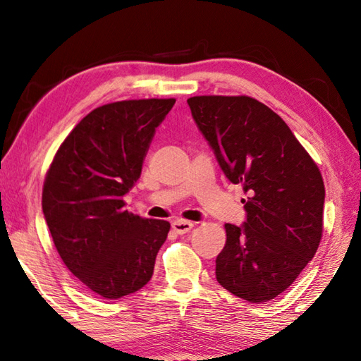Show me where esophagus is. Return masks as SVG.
I'll list each match as a JSON object with an SVG mask.
<instances>
[{"label": "esophagus", "instance_id": "obj_1", "mask_svg": "<svg viewBox=\"0 0 361 361\" xmlns=\"http://www.w3.org/2000/svg\"><path fill=\"white\" fill-rule=\"evenodd\" d=\"M192 228H194L192 221H188V220H183V219H176V220L172 221V229L176 234H186Z\"/></svg>", "mask_w": 361, "mask_h": 361}]
</instances>
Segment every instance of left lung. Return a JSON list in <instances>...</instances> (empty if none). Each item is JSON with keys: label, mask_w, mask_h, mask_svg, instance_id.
Returning a JSON list of instances; mask_svg holds the SVG:
<instances>
[{"label": "left lung", "mask_w": 361, "mask_h": 361, "mask_svg": "<svg viewBox=\"0 0 361 361\" xmlns=\"http://www.w3.org/2000/svg\"><path fill=\"white\" fill-rule=\"evenodd\" d=\"M188 105L226 178L248 195L243 224L225 225L217 281L250 302L270 301L318 250L326 195L319 169L286 122L256 99L195 96Z\"/></svg>", "instance_id": "1"}]
</instances>
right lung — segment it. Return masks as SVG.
Instances as JSON below:
<instances>
[{"label":"right lung","mask_w":361,"mask_h":361,"mask_svg":"<svg viewBox=\"0 0 361 361\" xmlns=\"http://www.w3.org/2000/svg\"><path fill=\"white\" fill-rule=\"evenodd\" d=\"M175 99L102 105L60 145L46 173L43 214L60 257L75 278L105 299L152 279L171 224L124 209L141 176L157 127Z\"/></svg>","instance_id":"add662e5"}]
</instances>
